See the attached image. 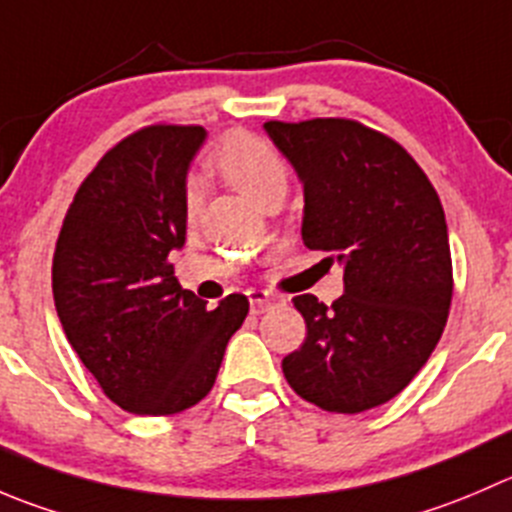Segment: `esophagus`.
Returning a JSON list of instances; mask_svg holds the SVG:
<instances>
[{
  "label": "esophagus",
  "instance_id": "34e87169",
  "mask_svg": "<svg viewBox=\"0 0 512 512\" xmlns=\"http://www.w3.org/2000/svg\"><path fill=\"white\" fill-rule=\"evenodd\" d=\"M247 295H250V312H252V315H262V312H265L267 307L272 305V297L267 295V292L252 290V292H247Z\"/></svg>",
  "mask_w": 512,
  "mask_h": 512
}]
</instances>
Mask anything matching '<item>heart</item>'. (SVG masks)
<instances>
[{
  "instance_id": "obj_1",
  "label": "heart",
  "mask_w": 512,
  "mask_h": 512,
  "mask_svg": "<svg viewBox=\"0 0 512 512\" xmlns=\"http://www.w3.org/2000/svg\"><path fill=\"white\" fill-rule=\"evenodd\" d=\"M212 165L240 195L260 207L272 200H282L287 192V182H290V170L280 152L270 142L247 135V132L225 137L212 152ZM200 202L202 190L200 185L192 182L185 195L187 220H195L200 212Z\"/></svg>"
}]
</instances>
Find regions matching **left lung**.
<instances>
[{
  "label": "left lung",
  "mask_w": 512,
  "mask_h": 512,
  "mask_svg": "<svg viewBox=\"0 0 512 512\" xmlns=\"http://www.w3.org/2000/svg\"><path fill=\"white\" fill-rule=\"evenodd\" d=\"M302 182V242L340 262L330 307L297 295L307 337L282 360L290 388L327 413L393 400L448 322L453 262L445 212L418 162L355 119L265 122Z\"/></svg>",
  "instance_id": "1"
}]
</instances>
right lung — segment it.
Returning <instances> with one entry per match:
<instances>
[{
	"label": "right lung",
	"instance_id": "right-lung-1",
	"mask_svg": "<svg viewBox=\"0 0 512 512\" xmlns=\"http://www.w3.org/2000/svg\"><path fill=\"white\" fill-rule=\"evenodd\" d=\"M202 127L152 124L114 145L79 185L52 260V292L69 345L112 403L175 415L215 385L250 302L215 310L182 290L170 262L187 235V170Z\"/></svg>",
	"mask_w": 512,
	"mask_h": 512
}]
</instances>
